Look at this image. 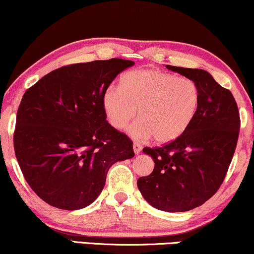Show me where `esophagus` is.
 <instances>
[{"mask_svg":"<svg viewBox=\"0 0 254 254\" xmlns=\"http://www.w3.org/2000/svg\"><path fill=\"white\" fill-rule=\"evenodd\" d=\"M140 151H142V145H140L139 143H133V152L136 153V155H138Z\"/></svg>","mask_w":254,"mask_h":254,"instance_id":"34e87169","label":"esophagus"}]
</instances>
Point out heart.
Masks as SVG:
<instances>
[{
	"label": "heart",
	"instance_id": "obj_1",
	"mask_svg": "<svg viewBox=\"0 0 254 254\" xmlns=\"http://www.w3.org/2000/svg\"><path fill=\"white\" fill-rule=\"evenodd\" d=\"M200 92L190 78L155 69H138L121 77L120 89L105 91L102 104L107 118L117 130L127 127L134 139L173 142L190 127L197 115Z\"/></svg>",
	"mask_w": 254,
	"mask_h": 254
}]
</instances>
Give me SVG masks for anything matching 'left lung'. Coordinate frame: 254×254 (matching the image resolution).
Wrapping results in <instances>:
<instances>
[{
  "mask_svg": "<svg viewBox=\"0 0 254 254\" xmlns=\"http://www.w3.org/2000/svg\"><path fill=\"white\" fill-rule=\"evenodd\" d=\"M190 78L200 92L197 115L188 130L162 147H144L155 169L137 186L151 206L185 212L203 205L220 188L238 140L240 118L234 97L203 69L166 65Z\"/></svg>",
  "mask_w": 254,
  "mask_h": 254,
  "instance_id": "1",
  "label": "left lung"
}]
</instances>
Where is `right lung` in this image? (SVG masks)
Masks as SVG:
<instances>
[{
  "instance_id": "right-lung-1",
  "label": "right lung",
  "mask_w": 254,
  "mask_h": 254,
  "mask_svg": "<svg viewBox=\"0 0 254 254\" xmlns=\"http://www.w3.org/2000/svg\"><path fill=\"white\" fill-rule=\"evenodd\" d=\"M134 62L122 59L54 70L25 91L16 116L15 155L25 181L51 206L79 210L96 200L109 169L134 156L107 121L102 99Z\"/></svg>"
}]
</instances>
